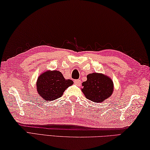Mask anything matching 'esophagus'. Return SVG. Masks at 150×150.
<instances>
[{"label":"esophagus","instance_id":"obj_1","mask_svg":"<svg viewBox=\"0 0 150 150\" xmlns=\"http://www.w3.org/2000/svg\"><path fill=\"white\" fill-rule=\"evenodd\" d=\"M74 83L75 84H77V85H81V81L79 79H75L74 80Z\"/></svg>","mask_w":150,"mask_h":150}]
</instances>
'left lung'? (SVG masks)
I'll list each match as a JSON object with an SVG mask.
<instances>
[{
  "label": "left lung",
  "mask_w": 150,
  "mask_h": 150,
  "mask_svg": "<svg viewBox=\"0 0 150 150\" xmlns=\"http://www.w3.org/2000/svg\"><path fill=\"white\" fill-rule=\"evenodd\" d=\"M82 91L87 99L94 102H102L110 97L113 91V84L108 76L93 73L87 75L82 83Z\"/></svg>",
  "instance_id": "obj_1"
}]
</instances>
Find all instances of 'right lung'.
Listing matches in <instances>:
<instances>
[{
    "instance_id": "right-lung-1",
    "label": "right lung",
    "mask_w": 150,
    "mask_h": 150,
    "mask_svg": "<svg viewBox=\"0 0 150 150\" xmlns=\"http://www.w3.org/2000/svg\"><path fill=\"white\" fill-rule=\"evenodd\" d=\"M73 82L71 79H65L58 71H46L37 79V88L39 95L45 100L52 101L60 98L64 92Z\"/></svg>"
}]
</instances>
